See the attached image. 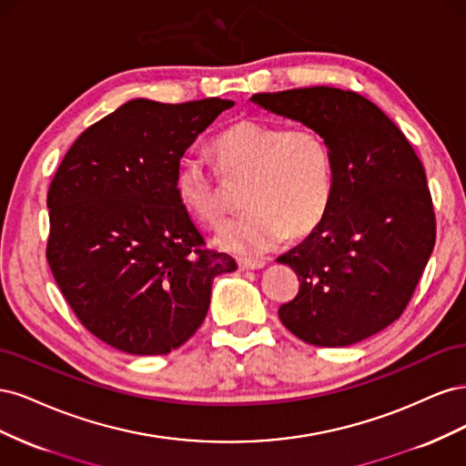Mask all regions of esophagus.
<instances>
[{
    "mask_svg": "<svg viewBox=\"0 0 466 466\" xmlns=\"http://www.w3.org/2000/svg\"><path fill=\"white\" fill-rule=\"evenodd\" d=\"M238 268H243V270H258L266 262L260 258H238Z\"/></svg>",
    "mask_w": 466,
    "mask_h": 466,
    "instance_id": "1",
    "label": "esophagus"
}]
</instances>
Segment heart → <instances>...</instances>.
<instances>
[{
    "label": "heart",
    "mask_w": 466,
    "mask_h": 466,
    "mask_svg": "<svg viewBox=\"0 0 466 466\" xmlns=\"http://www.w3.org/2000/svg\"><path fill=\"white\" fill-rule=\"evenodd\" d=\"M219 173L187 155L175 177L180 204L206 223L221 221L228 185H241L247 208L225 223L216 241L241 255H258L288 235L303 237L319 228L334 194V157L320 132L243 118L214 139Z\"/></svg>",
    "instance_id": "b5f03b06"
}]
</instances>
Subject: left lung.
I'll return each instance as SVG.
<instances>
[{"instance_id":"left-lung-1","label":"left lung","mask_w":466,"mask_h":466,"mask_svg":"<svg viewBox=\"0 0 466 466\" xmlns=\"http://www.w3.org/2000/svg\"><path fill=\"white\" fill-rule=\"evenodd\" d=\"M252 103L311 126L334 157L327 216L278 258L299 276L279 320L313 346L361 342L402 315L433 250L424 165L399 126L354 91L305 87L252 95Z\"/></svg>"}]
</instances>
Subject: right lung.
Here are the masks:
<instances>
[{"label": "right lung", "mask_w": 466, "mask_h": 466, "mask_svg": "<svg viewBox=\"0 0 466 466\" xmlns=\"http://www.w3.org/2000/svg\"><path fill=\"white\" fill-rule=\"evenodd\" d=\"M225 98L165 105L134 98L69 147L46 204V260L67 305L98 340L132 356H163L200 329L211 279L233 272L206 248L180 204V157Z\"/></svg>", "instance_id": "obj_1"}]
</instances>
